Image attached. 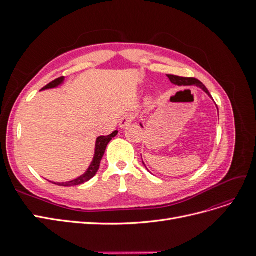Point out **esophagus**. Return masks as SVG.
I'll list each match as a JSON object with an SVG mask.
<instances>
[{
	"label": "esophagus",
	"instance_id": "1",
	"mask_svg": "<svg viewBox=\"0 0 256 256\" xmlns=\"http://www.w3.org/2000/svg\"><path fill=\"white\" fill-rule=\"evenodd\" d=\"M134 120V114H126L124 115L122 118L120 120V127L122 129L126 128L128 125H130L131 122H132V120Z\"/></svg>",
	"mask_w": 256,
	"mask_h": 256
}]
</instances>
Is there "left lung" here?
I'll use <instances>...</instances> for the list:
<instances>
[{
  "label": "left lung",
  "mask_w": 256,
  "mask_h": 256,
  "mask_svg": "<svg viewBox=\"0 0 256 256\" xmlns=\"http://www.w3.org/2000/svg\"><path fill=\"white\" fill-rule=\"evenodd\" d=\"M166 76H168V78L170 79V81H171L175 85H178V86H182V85H196L198 88H202L209 97L212 98V95L209 94L208 90L205 88V85L200 81H198V79H194V78H184V76H174V74H166ZM140 125L142 126V124H140ZM143 164H144V162H143Z\"/></svg>",
  "instance_id": "8db88e82"
}]
</instances>
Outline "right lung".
<instances>
[{
	"label": "right lung",
	"instance_id": "add662e5",
	"mask_svg": "<svg viewBox=\"0 0 256 256\" xmlns=\"http://www.w3.org/2000/svg\"><path fill=\"white\" fill-rule=\"evenodd\" d=\"M65 78L64 76H60V78H58L56 80H54L52 82H50L48 85H46V86L42 90H48V88H58V85L63 84L64 83ZM118 134V130H115L114 132H112L109 136H98L97 140H96V146H95V154H94V159H92L90 166H88V168L86 170V172H85L83 175H81L80 177L76 178L74 180L70 182H52L54 184H58V186H63V187H72V186H78L81 184H84L88 182L90 180H92V177H94L97 173V171L99 170V166H100V161H102L106 148V145L109 144V142L112 140L114 136H116V134Z\"/></svg>",
	"mask_w": 256,
	"mask_h": 256
}]
</instances>
